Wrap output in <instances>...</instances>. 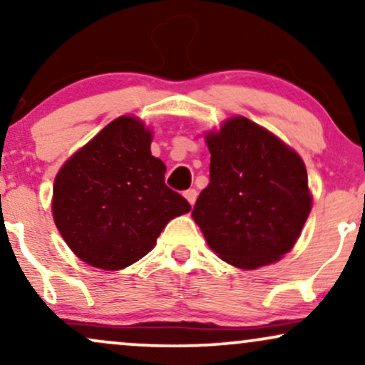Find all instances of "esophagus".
Wrapping results in <instances>:
<instances>
[{
  "label": "esophagus",
  "instance_id": "34e87169",
  "mask_svg": "<svg viewBox=\"0 0 365 365\" xmlns=\"http://www.w3.org/2000/svg\"><path fill=\"white\" fill-rule=\"evenodd\" d=\"M185 199L188 200V202H190V206H194L195 204V200H197V190L195 188H188V190H185Z\"/></svg>",
  "mask_w": 365,
  "mask_h": 365
}]
</instances>
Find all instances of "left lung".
<instances>
[{"mask_svg": "<svg viewBox=\"0 0 365 365\" xmlns=\"http://www.w3.org/2000/svg\"><path fill=\"white\" fill-rule=\"evenodd\" d=\"M206 140L209 185L192 216L209 247L242 269L279 261L311 212L302 159L244 116L228 120Z\"/></svg>", "mask_w": 365, "mask_h": 365, "instance_id": "left-lung-1", "label": "left lung"}]
</instances>
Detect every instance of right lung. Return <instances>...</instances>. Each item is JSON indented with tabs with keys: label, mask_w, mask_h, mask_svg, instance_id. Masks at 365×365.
Returning a JSON list of instances; mask_svg holds the SVG:
<instances>
[{
	"label": "right lung",
	"mask_w": 365,
	"mask_h": 365,
	"mask_svg": "<svg viewBox=\"0 0 365 365\" xmlns=\"http://www.w3.org/2000/svg\"><path fill=\"white\" fill-rule=\"evenodd\" d=\"M165 171L139 120L111 121L54 180L53 216L63 240L101 269L139 261L170 220L190 211L185 197L165 183Z\"/></svg>",
	"instance_id": "right-lung-1"
}]
</instances>
